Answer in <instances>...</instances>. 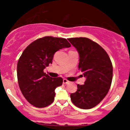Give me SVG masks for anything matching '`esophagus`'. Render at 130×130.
Returning <instances> with one entry per match:
<instances>
[{"label":"esophagus","mask_w":130,"mask_h":130,"mask_svg":"<svg viewBox=\"0 0 130 130\" xmlns=\"http://www.w3.org/2000/svg\"><path fill=\"white\" fill-rule=\"evenodd\" d=\"M69 83H70V82L68 81V80H67L66 79H63V84H68Z\"/></svg>","instance_id":"obj_1"}]
</instances>
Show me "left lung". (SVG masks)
I'll return each instance as SVG.
<instances>
[{
	"label": "left lung",
	"mask_w": 130,
	"mask_h": 130,
	"mask_svg": "<svg viewBox=\"0 0 130 130\" xmlns=\"http://www.w3.org/2000/svg\"><path fill=\"white\" fill-rule=\"evenodd\" d=\"M79 56V70L86 80L77 84V91L71 93L73 103L77 107L89 109L96 106L105 97L111 87L113 68L105 50L87 38H68Z\"/></svg>",
	"instance_id": "left-lung-1"
}]
</instances>
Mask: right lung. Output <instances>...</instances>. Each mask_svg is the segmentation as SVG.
<instances>
[{"mask_svg":"<svg viewBox=\"0 0 130 130\" xmlns=\"http://www.w3.org/2000/svg\"><path fill=\"white\" fill-rule=\"evenodd\" d=\"M70 46L65 38L45 37L23 51L18 62V80L22 95L32 105L44 108L54 101L55 89L62 86L63 79L50 77L43 70L52 63L56 52Z\"/></svg>","mask_w":130,"mask_h":130,"instance_id":"right-lung-1","label":"right lung"}]
</instances>
